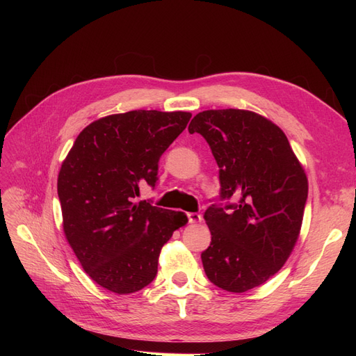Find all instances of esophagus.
<instances>
[{
    "instance_id": "1",
    "label": "esophagus",
    "mask_w": 356,
    "mask_h": 356,
    "mask_svg": "<svg viewBox=\"0 0 356 356\" xmlns=\"http://www.w3.org/2000/svg\"><path fill=\"white\" fill-rule=\"evenodd\" d=\"M187 218H188V222L195 224V222H200L202 221V215L197 213V212H188L187 213Z\"/></svg>"
}]
</instances>
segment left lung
Segmentation results:
<instances>
[{
  "instance_id": "8db88e82",
  "label": "left lung",
  "mask_w": 356,
  "mask_h": 356,
  "mask_svg": "<svg viewBox=\"0 0 356 356\" xmlns=\"http://www.w3.org/2000/svg\"><path fill=\"white\" fill-rule=\"evenodd\" d=\"M188 132L204 138L220 169V196L203 213L211 230L204 273L221 289L245 293L268 281L293 251L307 200L306 174L285 134L255 113L203 111Z\"/></svg>"
}]
</instances>
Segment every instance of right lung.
I'll return each mask as SVG.
<instances>
[{"label":"right lung","mask_w":356,"mask_h":356,"mask_svg":"<svg viewBox=\"0 0 356 356\" xmlns=\"http://www.w3.org/2000/svg\"><path fill=\"white\" fill-rule=\"evenodd\" d=\"M184 111L136 110L84 127L58 177L63 232L84 272L115 294L154 281L159 254L184 212L136 202L156 187L159 160L190 122Z\"/></svg>","instance_id":"1"}]
</instances>
